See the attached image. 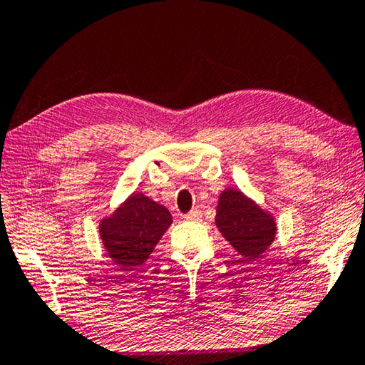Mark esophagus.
I'll use <instances>...</instances> for the list:
<instances>
[{
    "mask_svg": "<svg viewBox=\"0 0 365 365\" xmlns=\"http://www.w3.org/2000/svg\"><path fill=\"white\" fill-rule=\"evenodd\" d=\"M184 218H186V220H189V222H200L202 214H200V210H190L189 214L184 215Z\"/></svg>",
    "mask_w": 365,
    "mask_h": 365,
    "instance_id": "esophagus-1",
    "label": "esophagus"
}]
</instances>
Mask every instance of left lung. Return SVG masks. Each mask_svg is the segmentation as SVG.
Returning <instances> with one entry per match:
<instances>
[{
	"instance_id": "1",
	"label": "left lung",
	"mask_w": 365,
	"mask_h": 365,
	"mask_svg": "<svg viewBox=\"0 0 365 365\" xmlns=\"http://www.w3.org/2000/svg\"><path fill=\"white\" fill-rule=\"evenodd\" d=\"M215 223L218 232L246 259H257L272 245L277 223L240 189H225L218 195Z\"/></svg>"
}]
</instances>
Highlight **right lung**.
Segmentation results:
<instances>
[{
	"instance_id": "obj_1",
	"label": "right lung",
	"mask_w": 365,
	"mask_h": 365,
	"mask_svg": "<svg viewBox=\"0 0 365 365\" xmlns=\"http://www.w3.org/2000/svg\"><path fill=\"white\" fill-rule=\"evenodd\" d=\"M171 223L166 207L142 192H133L101 220L99 235L110 259L132 271L148 259Z\"/></svg>"
}]
</instances>
